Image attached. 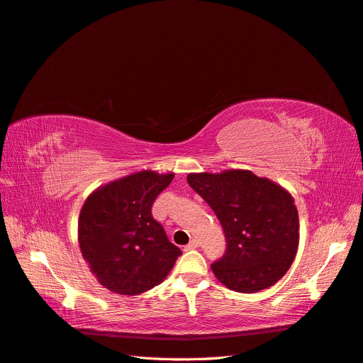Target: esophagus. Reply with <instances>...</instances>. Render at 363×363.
<instances>
[{"instance_id":"esophagus-1","label":"esophagus","mask_w":363,"mask_h":363,"mask_svg":"<svg viewBox=\"0 0 363 363\" xmlns=\"http://www.w3.org/2000/svg\"><path fill=\"white\" fill-rule=\"evenodd\" d=\"M199 246V243L196 242V240H191L189 245H185L184 246V251H191V250H196V247Z\"/></svg>"}]
</instances>
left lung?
<instances>
[{"mask_svg":"<svg viewBox=\"0 0 363 363\" xmlns=\"http://www.w3.org/2000/svg\"><path fill=\"white\" fill-rule=\"evenodd\" d=\"M220 220L226 252L211 264L228 289L255 294L274 286L294 263L299 243V219L294 196L277 182L251 170L189 173Z\"/></svg>","mask_w":363,"mask_h":363,"instance_id":"obj_1","label":"left lung"}]
</instances>
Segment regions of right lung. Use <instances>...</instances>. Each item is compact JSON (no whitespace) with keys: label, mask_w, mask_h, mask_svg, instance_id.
Instances as JSON below:
<instances>
[{"label":"right lung","mask_w":363,"mask_h":363,"mask_svg":"<svg viewBox=\"0 0 363 363\" xmlns=\"http://www.w3.org/2000/svg\"><path fill=\"white\" fill-rule=\"evenodd\" d=\"M174 173L141 170L92 191L79 214L82 255L97 281L120 295H140L169 275L178 246L153 219L152 203Z\"/></svg>","instance_id":"add662e5"}]
</instances>
